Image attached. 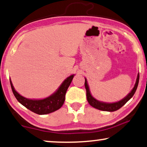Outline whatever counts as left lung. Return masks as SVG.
Instances as JSON below:
<instances>
[{"label": "left lung", "mask_w": 147, "mask_h": 147, "mask_svg": "<svg viewBox=\"0 0 147 147\" xmlns=\"http://www.w3.org/2000/svg\"><path fill=\"white\" fill-rule=\"evenodd\" d=\"M138 81H139V74H138L137 78H136V81L135 83V85L134 86L133 89L132 90V91L125 97V98L121 101H119L115 103H105V102H101L99 101L96 100V99L94 98L92 96V95L90 94L89 88L87 84V82L85 78V82H84V86H85V88L86 90V98L88 103H89L90 106H92L94 108L98 109L100 111H109V112H113V111L119 110V109H121L123 105H125L127 103V101H129L131 99L134 94L135 93L136 88H137Z\"/></svg>", "instance_id": "1"}]
</instances>
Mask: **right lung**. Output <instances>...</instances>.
I'll return each instance as SVG.
<instances>
[{
    "instance_id": "add662e5",
    "label": "right lung",
    "mask_w": 147,
    "mask_h": 147,
    "mask_svg": "<svg viewBox=\"0 0 147 147\" xmlns=\"http://www.w3.org/2000/svg\"><path fill=\"white\" fill-rule=\"evenodd\" d=\"M73 77L74 75L69 76L63 82L55 94L48 98L41 99V100H30L22 96L14 90L11 80H10V82H11L12 92L20 104L36 114L47 115L58 110L63 106L65 100L66 92L71 83Z\"/></svg>"
}]
</instances>
